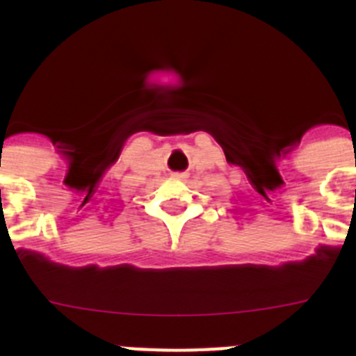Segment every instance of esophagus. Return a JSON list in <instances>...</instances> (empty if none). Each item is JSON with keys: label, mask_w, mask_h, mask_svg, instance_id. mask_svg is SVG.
<instances>
[{"label": "esophagus", "mask_w": 356, "mask_h": 356, "mask_svg": "<svg viewBox=\"0 0 356 356\" xmlns=\"http://www.w3.org/2000/svg\"><path fill=\"white\" fill-rule=\"evenodd\" d=\"M172 176H175V178H178V180H184V178H187V175H185V172H172Z\"/></svg>", "instance_id": "1"}]
</instances>
